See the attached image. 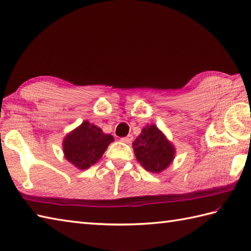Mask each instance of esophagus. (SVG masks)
I'll return each instance as SVG.
<instances>
[{"mask_svg":"<svg viewBox=\"0 0 251 251\" xmlns=\"http://www.w3.org/2000/svg\"><path fill=\"white\" fill-rule=\"evenodd\" d=\"M131 139H132L131 135H128V136H126V137L121 138V141H122V142H125V143H129V142L131 141Z\"/></svg>","mask_w":251,"mask_h":251,"instance_id":"obj_1","label":"esophagus"}]
</instances>
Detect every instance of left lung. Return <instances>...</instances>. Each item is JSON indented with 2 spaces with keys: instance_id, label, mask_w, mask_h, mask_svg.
Returning a JSON list of instances; mask_svg holds the SVG:
<instances>
[{
  "instance_id": "obj_1",
  "label": "left lung",
  "mask_w": 251,
  "mask_h": 251,
  "mask_svg": "<svg viewBox=\"0 0 251 251\" xmlns=\"http://www.w3.org/2000/svg\"><path fill=\"white\" fill-rule=\"evenodd\" d=\"M135 155L148 172L159 173L172 163L175 149L155 125L147 126L132 143Z\"/></svg>"
}]
</instances>
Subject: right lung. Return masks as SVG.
I'll return each instance as SVG.
<instances>
[{
  "instance_id": "right-lung-1",
  "label": "right lung",
  "mask_w": 251,
  "mask_h": 251,
  "mask_svg": "<svg viewBox=\"0 0 251 251\" xmlns=\"http://www.w3.org/2000/svg\"><path fill=\"white\" fill-rule=\"evenodd\" d=\"M113 141L111 135L103 134L99 127L86 121L66 137L63 141V152L66 158L79 169L92 166Z\"/></svg>"
}]
</instances>
